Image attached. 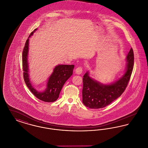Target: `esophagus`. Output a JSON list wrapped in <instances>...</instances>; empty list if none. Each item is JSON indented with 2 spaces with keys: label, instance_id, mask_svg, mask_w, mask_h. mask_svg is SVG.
<instances>
[{
  "label": "esophagus",
  "instance_id": "esophagus-1",
  "mask_svg": "<svg viewBox=\"0 0 148 148\" xmlns=\"http://www.w3.org/2000/svg\"><path fill=\"white\" fill-rule=\"evenodd\" d=\"M83 72V67L82 66H79L75 69V73L77 74H81Z\"/></svg>",
  "mask_w": 148,
  "mask_h": 148
}]
</instances>
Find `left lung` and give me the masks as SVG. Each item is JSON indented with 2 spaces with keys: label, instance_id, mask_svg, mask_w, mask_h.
I'll list each match as a JSON object with an SVG mask.
<instances>
[{
  "label": "left lung",
  "instance_id": "obj_1",
  "mask_svg": "<svg viewBox=\"0 0 148 148\" xmlns=\"http://www.w3.org/2000/svg\"><path fill=\"white\" fill-rule=\"evenodd\" d=\"M126 71L123 77L111 84L104 85L93 80L86 72L83 76V103L91 109L104 108L121 96L129 83L134 67V52L132 48L127 56Z\"/></svg>",
  "mask_w": 148,
  "mask_h": 148
}]
</instances>
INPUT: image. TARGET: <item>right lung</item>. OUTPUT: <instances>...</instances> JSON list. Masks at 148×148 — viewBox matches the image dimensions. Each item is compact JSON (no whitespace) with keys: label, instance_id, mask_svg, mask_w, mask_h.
Returning a JSON list of instances; mask_svg holds the SVG:
<instances>
[{"label":"right lung","instance_id":"right-lung-1","mask_svg":"<svg viewBox=\"0 0 148 148\" xmlns=\"http://www.w3.org/2000/svg\"><path fill=\"white\" fill-rule=\"evenodd\" d=\"M37 28L34 30L29 36L22 54V65L23 69V77L29 89L38 99L45 102H54L59 98V94L66 81L73 74L74 65H59L56 66L47 83V87L42 92L36 90L33 87L29 77L28 65L29 38L33 35Z\"/></svg>","mask_w":148,"mask_h":148}]
</instances>
